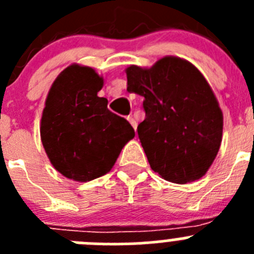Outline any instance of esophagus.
<instances>
[{
	"instance_id": "34e87169",
	"label": "esophagus",
	"mask_w": 254,
	"mask_h": 254,
	"mask_svg": "<svg viewBox=\"0 0 254 254\" xmlns=\"http://www.w3.org/2000/svg\"><path fill=\"white\" fill-rule=\"evenodd\" d=\"M127 120H128V122L131 123V126H132V127H133L134 129L137 128V122H136V120H134L133 117H132V116H128V117H127Z\"/></svg>"
}]
</instances>
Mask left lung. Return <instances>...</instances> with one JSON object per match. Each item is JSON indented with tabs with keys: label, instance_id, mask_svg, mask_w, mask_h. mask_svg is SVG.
Returning <instances> with one entry per match:
<instances>
[{
	"label": "left lung",
	"instance_id": "left-lung-1",
	"mask_svg": "<svg viewBox=\"0 0 254 254\" xmlns=\"http://www.w3.org/2000/svg\"><path fill=\"white\" fill-rule=\"evenodd\" d=\"M127 90L143 96L146 118L137 127L150 167L165 181L202 178L223 140V112L196 66L165 56L151 67L126 68Z\"/></svg>",
	"mask_w": 254,
	"mask_h": 254
}]
</instances>
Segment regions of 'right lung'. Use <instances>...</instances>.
Returning a JSON list of instances; mask_svg holds the SVG:
<instances>
[{"instance_id":"1","label":"right lung","mask_w":254,"mask_h":254,"mask_svg":"<svg viewBox=\"0 0 254 254\" xmlns=\"http://www.w3.org/2000/svg\"><path fill=\"white\" fill-rule=\"evenodd\" d=\"M103 85L95 69L72 64L47 95L42 143L55 169L72 181L89 182L111 172L123 146L134 137L132 126L98 96Z\"/></svg>"}]
</instances>
